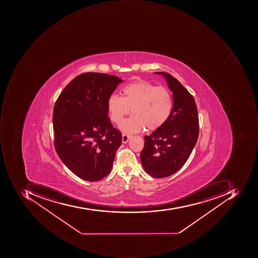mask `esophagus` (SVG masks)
I'll list each match as a JSON object with an SVG mask.
<instances>
[{"label": "esophagus", "instance_id": "obj_1", "mask_svg": "<svg viewBox=\"0 0 258 258\" xmlns=\"http://www.w3.org/2000/svg\"><path fill=\"white\" fill-rule=\"evenodd\" d=\"M131 135H128V134H126V133H123L122 139H121V140H122V143H128V140H130V139L131 138Z\"/></svg>", "mask_w": 258, "mask_h": 258}]
</instances>
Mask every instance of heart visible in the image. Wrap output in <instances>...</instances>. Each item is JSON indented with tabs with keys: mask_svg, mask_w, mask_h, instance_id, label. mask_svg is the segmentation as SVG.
<instances>
[{
	"mask_svg": "<svg viewBox=\"0 0 258 258\" xmlns=\"http://www.w3.org/2000/svg\"><path fill=\"white\" fill-rule=\"evenodd\" d=\"M171 93L165 87L144 80H138L122 88V96L110 95L107 101L110 118L119 124L131 109L132 115L121 123L120 128L127 133L161 128L173 111Z\"/></svg>",
	"mask_w": 258,
	"mask_h": 258,
	"instance_id": "obj_1",
	"label": "heart"
}]
</instances>
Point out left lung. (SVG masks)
Wrapping results in <instances>:
<instances>
[{
  "label": "left lung",
  "mask_w": 258,
  "mask_h": 258,
  "mask_svg": "<svg viewBox=\"0 0 258 258\" xmlns=\"http://www.w3.org/2000/svg\"><path fill=\"white\" fill-rule=\"evenodd\" d=\"M162 74L173 93V111L167 122L144 137L140 153L142 165L156 178L169 177L178 171L190 157L199 138V122L194 97L175 78Z\"/></svg>",
  "instance_id": "obj_1"
}]
</instances>
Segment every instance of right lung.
<instances>
[{
    "instance_id": "1",
    "label": "right lung",
    "mask_w": 258,
    "mask_h": 258,
    "mask_svg": "<svg viewBox=\"0 0 258 258\" xmlns=\"http://www.w3.org/2000/svg\"><path fill=\"white\" fill-rule=\"evenodd\" d=\"M121 82L113 75L84 73L68 84L54 105V147L83 180L98 181L111 171L121 133L108 117L107 101Z\"/></svg>"
}]
</instances>
